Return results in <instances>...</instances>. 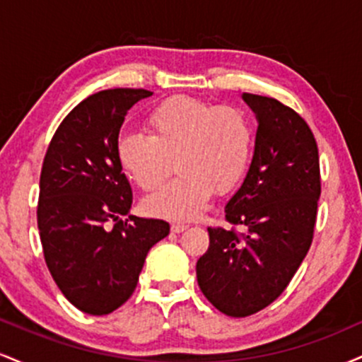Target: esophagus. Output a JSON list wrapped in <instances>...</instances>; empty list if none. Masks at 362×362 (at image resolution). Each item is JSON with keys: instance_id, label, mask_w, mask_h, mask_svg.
<instances>
[{"instance_id": "34e87169", "label": "esophagus", "mask_w": 362, "mask_h": 362, "mask_svg": "<svg viewBox=\"0 0 362 362\" xmlns=\"http://www.w3.org/2000/svg\"><path fill=\"white\" fill-rule=\"evenodd\" d=\"M187 228H189V224H185V223H173L172 233H182V231H185Z\"/></svg>"}]
</instances>
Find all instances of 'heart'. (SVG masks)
<instances>
[{
	"mask_svg": "<svg viewBox=\"0 0 362 362\" xmlns=\"http://www.w3.org/2000/svg\"><path fill=\"white\" fill-rule=\"evenodd\" d=\"M146 134H124L117 161L139 189L163 184L175 160L178 175L144 201L151 214L192 219L214 189L235 190L247 177L255 149V127L243 110L192 97H172L146 117Z\"/></svg>",
	"mask_w": 362,
	"mask_h": 362,
	"instance_id": "b5f03b06",
	"label": "heart"
}]
</instances>
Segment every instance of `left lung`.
<instances>
[{
  "label": "left lung",
  "instance_id": "8db88e82",
  "mask_svg": "<svg viewBox=\"0 0 362 362\" xmlns=\"http://www.w3.org/2000/svg\"><path fill=\"white\" fill-rule=\"evenodd\" d=\"M255 114L252 165L224 213L245 233L207 228L209 248L195 265L202 294L228 317L243 318L281 296L313 240L320 192L313 132L279 100L243 93Z\"/></svg>",
  "mask_w": 362,
  "mask_h": 362
}]
</instances>
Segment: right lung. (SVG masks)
Returning a JSON list of instances; mask_svg holds the SVG:
<instances>
[{
  "label": "right lung",
  "instance_id": "obj_1",
  "mask_svg": "<svg viewBox=\"0 0 362 362\" xmlns=\"http://www.w3.org/2000/svg\"><path fill=\"white\" fill-rule=\"evenodd\" d=\"M151 95L141 88L90 95L66 115L45 153L37 207L45 264L66 300L88 315L122 306L149 248L170 233L163 219L129 214L132 190L115 151L127 110Z\"/></svg>",
  "mask_w": 362,
  "mask_h": 362
}]
</instances>
